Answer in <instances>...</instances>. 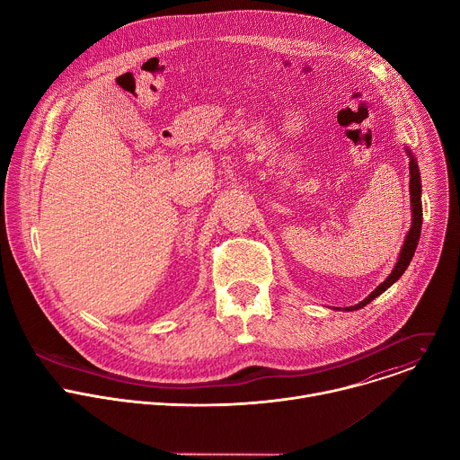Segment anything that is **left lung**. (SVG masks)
Instances as JSON below:
<instances>
[{"label": "left lung", "instance_id": "left-lung-1", "mask_svg": "<svg viewBox=\"0 0 460 460\" xmlns=\"http://www.w3.org/2000/svg\"><path fill=\"white\" fill-rule=\"evenodd\" d=\"M406 153H408V158H410V200H411V227L404 238V243L401 247V252H399V258H397V264L395 268H393V271L389 273V277L378 284L375 288V291H371L362 302L355 304V305H349V307H344V311H357L364 305H367L371 300H375L376 296H380L387 288H391L393 284H395L402 275L404 271L408 270L410 261L415 254V249L419 245V238H420V227H422V202H420V196H422V183H420V172H419V164H417V158L413 156V153L410 151V147H406ZM339 309V307H335Z\"/></svg>", "mask_w": 460, "mask_h": 460}]
</instances>
